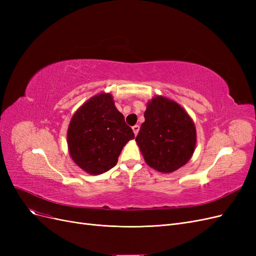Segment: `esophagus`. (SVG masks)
<instances>
[{
  "label": "esophagus",
  "instance_id": "34e87169",
  "mask_svg": "<svg viewBox=\"0 0 256 256\" xmlns=\"http://www.w3.org/2000/svg\"><path fill=\"white\" fill-rule=\"evenodd\" d=\"M132 130H134V134L136 136V134H138V130H140V126H138V125H134V126L132 127Z\"/></svg>",
  "mask_w": 256,
  "mask_h": 256
}]
</instances>
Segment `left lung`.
<instances>
[{
    "label": "left lung",
    "mask_w": 256,
    "mask_h": 256,
    "mask_svg": "<svg viewBox=\"0 0 256 256\" xmlns=\"http://www.w3.org/2000/svg\"><path fill=\"white\" fill-rule=\"evenodd\" d=\"M144 118L136 141L146 164L164 173L187 164L196 143L194 124L187 112L159 96L147 104Z\"/></svg>",
    "instance_id": "left-lung-1"
}]
</instances>
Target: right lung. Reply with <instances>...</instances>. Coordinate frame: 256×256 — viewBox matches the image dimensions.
I'll use <instances>...</instances> for the list:
<instances>
[{
	"label": "right lung",
	"mask_w": 256,
	"mask_h": 256,
	"mask_svg": "<svg viewBox=\"0 0 256 256\" xmlns=\"http://www.w3.org/2000/svg\"><path fill=\"white\" fill-rule=\"evenodd\" d=\"M134 134L116 109L110 94L90 98L74 113L68 127V148L85 172L102 174L118 164L125 144Z\"/></svg>",
	"instance_id": "add662e5"
}]
</instances>
